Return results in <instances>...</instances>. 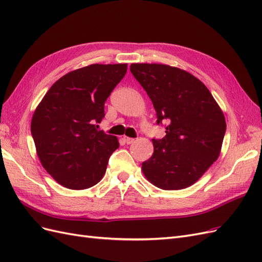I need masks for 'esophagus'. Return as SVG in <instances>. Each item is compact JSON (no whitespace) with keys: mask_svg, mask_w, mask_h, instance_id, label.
I'll return each mask as SVG.
<instances>
[{"mask_svg":"<svg viewBox=\"0 0 262 262\" xmlns=\"http://www.w3.org/2000/svg\"><path fill=\"white\" fill-rule=\"evenodd\" d=\"M123 140H124V142H125L126 144H131V143H133V142H134V139L129 138V137H124Z\"/></svg>","mask_w":262,"mask_h":262,"instance_id":"obj_1","label":"esophagus"}]
</instances>
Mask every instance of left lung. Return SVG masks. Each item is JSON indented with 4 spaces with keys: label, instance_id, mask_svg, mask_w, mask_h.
<instances>
[{
    "label": "left lung",
    "instance_id": "1",
    "mask_svg": "<svg viewBox=\"0 0 262 262\" xmlns=\"http://www.w3.org/2000/svg\"><path fill=\"white\" fill-rule=\"evenodd\" d=\"M131 73L153 102L166 136L142 164L147 180L163 190L193 185L217 160L226 131L223 113L200 80L165 64L133 63Z\"/></svg>",
    "mask_w": 262,
    "mask_h": 262
}]
</instances>
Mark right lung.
<instances>
[{
  "label": "right lung",
  "mask_w": 262,
  "mask_h": 262,
  "mask_svg": "<svg viewBox=\"0 0 262 262\" xmlns=\"http://www.w3.org/2000/svg\"><path fill=\"white\" fill-rule=\"evenodd\" d=\"M125 64H92L72 71L47 92L31 119L37 155L63 187L83 190L105 175L118 139L97 130L105 101L126 73Z\"/></svg>",
  "instance_id": "right-lung-1"
}]
</instances>
